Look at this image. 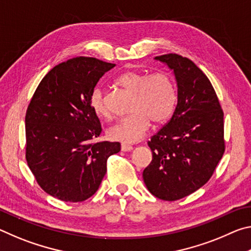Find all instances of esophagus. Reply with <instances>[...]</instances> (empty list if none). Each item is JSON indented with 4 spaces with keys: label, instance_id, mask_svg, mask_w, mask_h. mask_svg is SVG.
Here are the masks:
<instances>
[{
    "label": "esophagus",
    "instance_id": "34e87169",
    "mask_svg": "<svg viewBox=\"0 0 251 251\" xmlns=\"http://www.w3.org/2000/svg\"><path fill=\"white\" fill-rule=\"evenodd\" d=\"M121 148H122L123 151H130L131 150H133V146L128 145V144H122Z\"/></svg>",
    "mask_w": 251,
    "mask_h": 251
}]
</instances>
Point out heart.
I'll use <instances>...</instances> for the list:
<instances>
[{
  "instance_id": "heart-1",
  "label": "heart",
  "mask_w": 251,
  "mask_h": 251,
  "mask_svg": "<svg viewBox=\"0 0 251 251\" xmlns=\"http://www.w3.org/2000/svg\"><path fill=\"white\" fill-rule=\"evenodd\" d=\"M116 83L134 92L131 109L134 113L123 117L109 127L107 134L113 141L135 143L141 141L152 121L160 124L173 115L177 104V90L167 73L147 75L137 71H127L116 78ZM91 106L95 115L107 120L109 109L105 103L103 91L95 88L91 96Z\"/></svg>"
}]
</instances>
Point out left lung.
I'll return each mask as SVG.
<instances>
[{"label":"left lung","instance_id":"left-lung-1","mask_svg":"<svg viewBox=\"0 0 251 251\" xmlns=\"http://www.w3.org/2000/svg\"><path fill=\"white\" fill-rule=\"evenodd\" d=\"M174 72L177 105L148 146L151 164L143 179L155 197L174 201L210 179L225 151L224 112L210 80L190 59L178 54L155 57Z\"/></svg>","mask_w":251,"mask_h":251}]
</instances>
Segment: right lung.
<instances>
[{
  "label": "right lung",
  "instance_id": "right-lung-1",
  "mask_svg": "<svg viewBox=\"0 0 251 251\" xmlns=\"http://www.w3.org/2000/svg\"><path fill=\"white\" fill-rule=\"evenodd\" d=\"M115 64L74 57L53 67L37 86L25 116L26 161L37 184L50 196L78 202L93 196L121 151L118 142L93 143L101 131L91 96Z\"/></svg>",
  "mask_w": 251,
  "mask_h": 251
}]
</instances>
